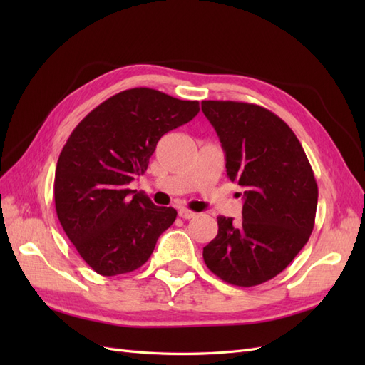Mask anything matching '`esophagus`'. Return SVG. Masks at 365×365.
<instances>
[{"label": "esophagus", "mask_w": 365, "mask_h": 365, "mask_svg": "<svg viewBox=\"0 0 365 365\" xmlns=\"http://www.w3.org/2000/svg\"><path fill=\"white\" fill-rule=\"evenodd\" d=\"M178 216L182 217V219H192V217L196 216V213L190 212V210H187V208H180L178 210Z\"/></svg>", "instance_id": "esophagus-1"}]
</instances>
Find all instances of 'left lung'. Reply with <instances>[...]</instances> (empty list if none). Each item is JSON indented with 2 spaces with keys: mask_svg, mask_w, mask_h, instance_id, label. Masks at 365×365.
Masks as SVG:
<instances>
[{
  "mask_svg": "<svg viewBox=\"0 0 365 365\" xmlns=\"http://www.w3.org/2000/svg\"><path fill=\"white\" fill-rule=\"evenodd\" d=\"M201 106L225 152L227 176L244 189L242 220L219 216L202 257L220 280L257 286L280 274L311 237L314 170L292 129L269 109L231 101Z\"/></svg>",
  "mask_w": 365,
  "mask_h": 365,
  "instance_id": "1",
  "label": "left lung"
}]
</instances>
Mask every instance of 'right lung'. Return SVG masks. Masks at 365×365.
Instances as JSON below:
<instances>
[{"label":"right lung","mask_w":365,"mask_h":365,"mask_svg":"<svg viewBox=\"0 0 365 365\" xmlns=\"http://www.w3.org/2000/svg\"><path fill=\"white\" fill-rule=\"evenodd\" d=\"M197 113L196 101L130 88L71 132L56 165L54 204L65 235L97 274L135 271L175 222V208L157 207L128 184L145 173L160 138Z\"/></svg>","instance_id":"1"}]
</instances>
